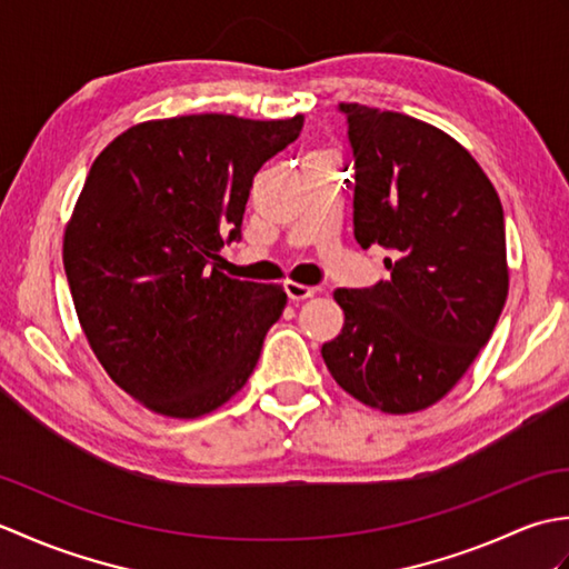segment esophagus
Listing matches in <instances>:
<instances>
[{
	"label": "esophagus",
	"instance_id": "esophagus-1",
	"mask_svg": "<svg viewBox=\"0 0 569 569\" xmlns=\"http://www.w3.org/2000/svg\"><path fill=\"white\" fill-rule=\"evenodd\" d=\"M286 293H288V298L293 300V303H300V300L316 296L318 288H316V286L298 283V281H286Z\"/></svg>",
	"mask_w": 569,
	"mask_h": 569
}]
</instances>
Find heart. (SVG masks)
Here are the masks:
<instances>
[{
    "instance_id": "obj_1",
    "label": "heart",
    "mask_w": 569,
    "mask_h": 569,
    "mask_svg": "<svg viewBox=\"0 0 569 569\" xmlns=\"http://www.w3.org/2000/svg\"><path fill=\"white\" fill-rule=\"evenodd\" d=\"M316 153H332V151H330V149H320V151H316ZM332 156H335V153H332Z\"/></svg>"
}]
</instances>
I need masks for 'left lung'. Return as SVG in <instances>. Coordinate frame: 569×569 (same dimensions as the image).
I'll return each mask as SVG.
<instances>
[{"label": "left lung", "instance_id": "obj_1", "mask_svg": "<svg viewBox=\"0 0 569 569\" xmlns=\"http://www.w3.org/2000/svg\"><path fill=\"white\" fill-rule=\"evenodd\" d=\"M355 151V239L391 249L389 281L337 288L345 328L322 345L332 379L406 416L452 391L509 296L503 208L462 143L401 112L342 102Z\"/></svg>", "mask_w": 569, "mask_h": 569}]
</instances>
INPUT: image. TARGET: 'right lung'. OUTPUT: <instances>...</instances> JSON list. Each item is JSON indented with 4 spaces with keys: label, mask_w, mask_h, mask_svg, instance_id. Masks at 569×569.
Here are the masks:
<instances>
[{
    "label": "right lung",
    "mask_w": 569,
    "mask_h": 569,
    "mask_svg": "<svg viewBox=\"0 0 569 569\" xmlns=\"http://www.w3.org/2000/svg\"><path fill=\"white\" fill-rule=\"evenodd\" d=\"M303 129L291 119L186 114L122 131L94 159L63 237L80 328L143 408L200 418L257 367L286 291L227 276L251 180Z\"/></svg>",
    "instance_id": "obj_1"
}]
</instances>
